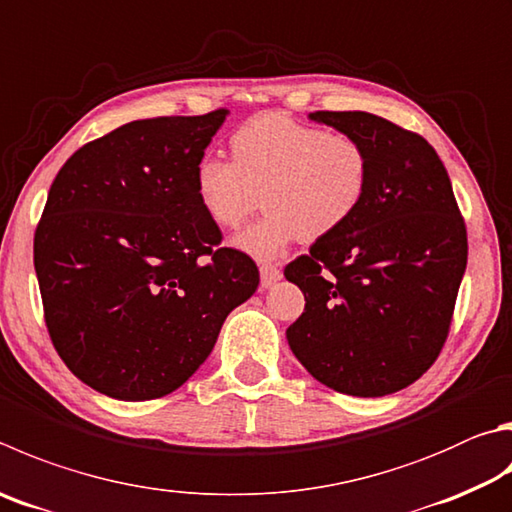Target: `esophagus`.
Wrapping results in <instances>:
<instances>
[{
    "label": "esophagus",
    "instance_id": "34e87169",
    "mask_svg": "<svg viewBox=\"0 0 512 512\" xmlns=\"http://www.w3.org/2000/svg\"><path fill=\"white\" fill-rule=\"evenodd\" d=\"M259 273H262V286L264 288L273 286L275 282L282 280V268L277 266V264H271V262L259 264Z\"/></svg>",
    "mask_w": 512,
    "mask_h": 512
}]
</instances>
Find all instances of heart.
Instances as JSON below:
<instances>
[{
	"label": "heart",
	"mask_w": 512,
	"mask_h": 512,
	"mask_svg": "<svg viewBox=\"0 0 512 512\" xmlns=\"http://www.w3.org/2000/svg\"><path fill=\"white\" fill-rule=\"evenodd\" d=\"M230 154L232 161L203 156L194 192L224 230L244 224L259 199L266 203L264 215L232 241L257 259L277 257L302 237L333 235L360 210L371 185V154L358 138L286 114L250 118L232 134Z\"/></svg>",
	"instance_id": "b5f03b06"
}]
</instances>
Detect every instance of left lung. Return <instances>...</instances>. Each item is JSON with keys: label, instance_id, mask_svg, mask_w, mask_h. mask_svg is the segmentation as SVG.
<instances>
[{"label": "left lung", "instance_id": "left-lung-1", "mask_svg": "<svg viewBox=\"0 0 512 512\" xmlns=\"http://www.w3.org/2000/svg\"><path fill=\"white\" fill-rule=\"evenodd\" d=\"M371 154L360 210L284 268L304 311L288 345L322 385L385 396L412 385L448 340L468 232L450 176L421 134L367 111H313Z\"/></svg>", "mask_w": 512, "mask_h": 512}]
</instances>
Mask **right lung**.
I'll use <instances>...</instances> for the list:
<instances>
[{"label":"right lung","instance_id":"obj_1","mask_svg":"<svg viewBox=\"0 0 512 512\" xmlns=\"http://www.w3.org/2000/svg\"><path fill=\"white\" fill-rule=\"evenodd\" d=\"M228 109L132 120L73 152L51 183L33 262L55 351L118 401L179 389L259 271L194 192Z\"/></svg>","mask_w":512,"mask_h":512}]
</instances>
